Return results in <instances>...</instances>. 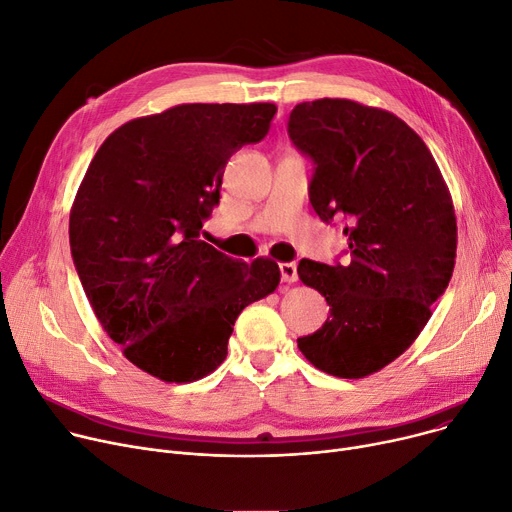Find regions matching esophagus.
I'll list each match as a JSON object with an SVG mask.
<instances>
[{
  "label": "esophagus",
  "instance_id": "34e87169",
  "mask_svg": "<svg viewBox=\"0 0 512 512\" xmlns=\"http://www.w3.org/2000/svg\"><path fill=\"white\" fill-rule=\"evenodd\" d=\"M279 268H281L283 283H295L297 281V266H295V262H281Z\"/></svg>",
  "mask_w": 512,
  "mask_h": 512
}]
</instances>
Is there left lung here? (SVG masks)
<instances>
[{"label": "left lung", "mask_w": 512, "mask_h": 512, "mask_svg": "<svg viewBox=\"0 0 512 512\" xmlns=\"http://www.w3.org/2000/svg\"><path fill=\"white\" fill-rule=\"evenodd\" d=\"M289 138L316 163V215L347 219L351 254L345 266L299 262V279L324 295L330 316L297 347L330 376L366 378L409 349L453 277V198L426 142L386 109L299 103Z\"/></svg>", "instance_id": "obj_1"}]
</instances>
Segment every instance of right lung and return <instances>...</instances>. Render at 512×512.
Listing matches in <instances>:
<instances>
[{
  "instance_id": "1",
  "label": "right lung",
  "mask_w": 512,
  "mask_h": 512,
  "mask_svg": "<svg viewBox=\"0 0 512 512\" xmlns=\"http://www.w3.org/2000/svg\"><path fill=\"white\" fill-rule=\"evenodd\" d=\"M273 103H184L107 136L70 210V248L105 333L163 382H194L227 357L246 306L279 287L270 258L250 264L202 242L227 161L260 142Z\"/></svg>"
}]
</instances>
